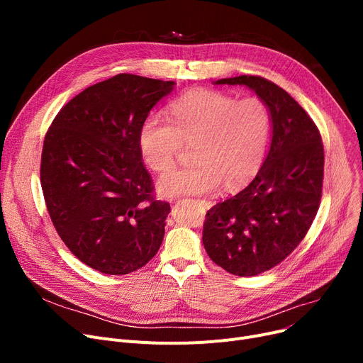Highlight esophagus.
<instances>
[{
    "label": "esophagus",
    "instance_id": "1",
    "mask_svg": "<svg viewBox=\"0 0 363 363\" xmlns=\"http://www.w3.org/2000/svg\"><path fill=\"white\" fill-rule=\"evenodd\" d=\"M199 201H200V203H201L204 207H207V208L212 206V203H211V201H207V200H199Z\"/></svg>",
    "mask_w": 363,
    "mask_h": 363
}]
</instances>
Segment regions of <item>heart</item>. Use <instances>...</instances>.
Masks as SVG:
<instances>
[{
    "mask_svg": "<svg viewBox=\"0 0 363 363\" xmlns=\"http://www.w3.org/2000/svg\"><path fill=\"white\" fill-rule=\"evenodd\" d=\"M169 118L148 114L138 135L141 156L156 174L175 166L182 143H194V163L159 181L163 197L215 193L222 184L237 189L257 174L272 125L262 99L250 95L237 100L220 91L196 89L172 101Z\"/></svg>",
    "mask_w": 363,
    "mask_h": 363,
    "instance_id": "heart-1",
    "label": "heart"
}]
</instances>
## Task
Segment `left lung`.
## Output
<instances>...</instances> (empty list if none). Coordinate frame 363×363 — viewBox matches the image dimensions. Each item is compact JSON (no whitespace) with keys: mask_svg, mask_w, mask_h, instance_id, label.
Returning <instances> with one entry per match:
<instances>
[{"mask_svg":"<svg viewBox=\"0 0 363 363\" xmlns=\"http://www.w3.org/2000/svg\"><path fill=\"white\" fill-rule=\"evenodd\" d=\"M216 85H245L271 113L272 141L256 178L206 215L203 245L218 266L255 277L281 263L306 237L318 213L323 144L309 114L291 95L260 76H235Z\"/></svg>","mask_w":363,"mask_h":363,"instance_id":"1","label":"left lung"}]
</instances>
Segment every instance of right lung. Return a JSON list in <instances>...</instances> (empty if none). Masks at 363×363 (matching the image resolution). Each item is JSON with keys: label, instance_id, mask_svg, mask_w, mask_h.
Here are the masks:
<instances>
[{"label": "right lung", "instance_id": "right-lung-1", "mask_svg": "<svg viewBox=\"0 0 363 363\" xmlns=\"http://www.w3.org/2000/svg\"><path fill=\"white\" fill-rule=\"evenodd\" d=\"M174 81L121 73L72 99L44 140L41 185L67 249L89 268L125 275L159 252L170 206L152 196L138 135Z\"/></svg>", "mask_w": 363, "mask_h": 363}]
</instances>
